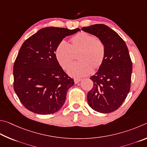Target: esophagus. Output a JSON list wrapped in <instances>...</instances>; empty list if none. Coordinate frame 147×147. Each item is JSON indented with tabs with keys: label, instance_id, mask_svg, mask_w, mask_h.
Segmentation results:
<instances>
[{
	"label": "esophagus",
	"instance_id": "1",
	"mask_svg": "<svg viewBox=\"0 0 147 147\" xmlns=\"http://www.w3.org/2000/svg\"><path fill=\"white\" fill-rule=\"evenodd\" d=\"M81 81V79H74V82H75V83L76 84H77V83H78L79 82H80Z\"/></svg>",
	"mask_w": 147,
	"mask_h": 147
}]
</instances>
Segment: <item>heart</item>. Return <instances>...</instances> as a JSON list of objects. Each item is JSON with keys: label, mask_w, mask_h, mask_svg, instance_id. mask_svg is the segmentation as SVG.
<instances>
[{"label": "heart", "mask_w": 147, "mask_h": 147, "mask_svg": "<svg viewBox=\"0 0 147 147\" xmlns=\"http://www.w3.org/2000/svg\"><path fill=\"white\" fill-rule=\"evenodd\" d=\"M69 45L62 40L57 46L55 57L63 69L68 68L78 53V60L68 68V74L74 78H82L88 76L94 69H98L103 63L106 48L104 42L86 32H79L73 36Z\"/></svg>", "instance_id": "1"}]
</instances>
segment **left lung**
<instances>
[{
	"label": "left lung",
	"instance_id": "8db88e82",
	"mask_svg": "<svg viewBox=\"0 0 147 147\" xmlns=\"http://www.w3.org/2000/svg\"><path fill=\"white\" fill-rule=\"evenodd\" d=\"M104 42L106 55L98 71L90 78L94 86L87 94L89 106L100 113L116 110L130 89L132 63L125 41L107 26L94 24L81 29Z\"/></svg>",
	"mask_w": 147,
	"mask_h": 147
}]
</instances>
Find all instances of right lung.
Here are the masks:
<instances>
[{"instance_id": "obj_1", "label": "right lung", "mask_w": 147, "mask_h": 147, "mask_svg": "<svg viewBox=\"0 0 147 147\" xmlns=\"http://www.w3.org/2000/svg\"><path fill=\"white\" fill-rule=\"evenodd\" d=\"M78 31L79 28H45L22 44L13 65V88L30 111L47 115L63 106L74 81L60 66L55 51L64 37Z\"/></svg>"}]
</instances>
